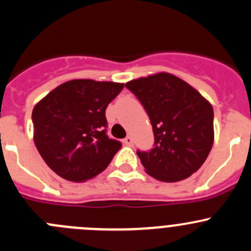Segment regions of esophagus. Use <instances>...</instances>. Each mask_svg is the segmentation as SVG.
I'll return each instance as SVG.
<instances>
[{
    "label": "esophagus",
    "instance_id": "obj_1",
    "mask_svg": "<svg viewBox=\"0 0 251 251\" xmlns=\"http://www.w3.org/2000/svg\"><path fill=\"white\" fill-rule=\"evenodd\" d=\"M124 143H125L126 146H132L133 145V140L131 136H127V137L124 138Z\"/></svg>",
    "mask_w": 251,
    "mask_h": 251
}]
</instances>
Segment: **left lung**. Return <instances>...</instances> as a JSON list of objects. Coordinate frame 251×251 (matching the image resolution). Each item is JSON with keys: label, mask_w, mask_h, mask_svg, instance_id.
<instances>
[{"label": "left lung", "mask_w": 251, "mask_h": 251, "mask_svg": "<svg viewBox=\"0 0 251 251\" xmlns=\"http://www.w3.org/2000/svg\"><path fill=\"white\" fill-rule=\"evenodd\" d=\"M150 116L154 147L137 151L147 174L165 182L184 180L200 169L213 145V109L194 87L167 72L125 84Z\"/></svg>", "instance_id": "1"}]
</instances>
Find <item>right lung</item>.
<instances>
[{"mask_svg":"<svg viewBox=\"0 0 251 251\" xmlns=\"http://www.w3.org/2000/svg\"><path fill=\"white\" fill-rule=\"evenodd\" d=\"M123 88L115 82L72 79L34 106V142L50 169L81 182L108 167L121 143L106 135L105 110Z\"/></svg>","mask_w":251,"mask_h":251,"instance_id":"obj_1","label":"right lung"}]
</instances>
